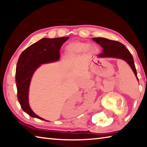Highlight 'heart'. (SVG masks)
I'll return each instance as SVG.
<instances>
[{
    "mask_svg": "<svg viewBox=\"0 0 147 147\" xmlns=\"http://www.w3.org/2000/svg\"><path fill=\"white\" fill-rule=\"evenodd\" d=\"M89 47V45L86 43H80V42H77V43H73L69 44V45L67 47L66 51L67 53L70 55H73V54H76L78 53H80L82 52L85 51L86 50L88 49ZM90 49H92V47H90Z\"/></svg>",
    "mask_w": 147,
    "mask_h": 147,
    "instance_id": "obj_1",
    "label": "heart"
}]
</instances>
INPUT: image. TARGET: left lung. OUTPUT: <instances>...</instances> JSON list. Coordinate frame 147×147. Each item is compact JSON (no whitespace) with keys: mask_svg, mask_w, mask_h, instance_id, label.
<instances>
[{"mask_svg":"<svg viewBox=\"0 0 147 147\" xmlns=\"http://www.w3.org/2000/svg\"><path fill=\"white\" fill-rule=\"evenodd\" d=\"M93 40L103 48L102 53L98 54V57H112L123 59L131 67L137 79L139 80L132 55L123 44L119 41L103 38H93Z\"/></svg>","mask_w":147,"mask_h":147,"instance_id":"left-lung-1","label":"left lung"}]
</instances>
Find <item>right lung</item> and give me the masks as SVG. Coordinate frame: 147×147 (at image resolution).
I'll use <instances>...</instances> for the list:
<instances>
[{
	"instance_id": "obj_1",
	"label": "right lung",
	"mask_w": 147,
	"mask_h": 147,
	"mask_svg": "<svg viewBox=\"0 0 147 147\" xmlns=\"http://www.w3.org/2000/svg\"><path fill=\"white\" fill-rule=\"evenodd\" d=\"M69 37L43 38L26 49L19 56L16 67V81L17 97L23 110L32 117L45 121L30 108L28 90L32 76L41 64L58 60L59 50Z\"/></svg>"
}]
</instances>
